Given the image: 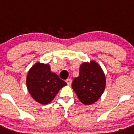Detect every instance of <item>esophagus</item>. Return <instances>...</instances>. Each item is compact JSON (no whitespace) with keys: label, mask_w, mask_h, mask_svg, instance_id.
Segmentation results:
<instances>
[{"label":"esophagus","mask_w":134,"mask_h":134,"mask_svg":"<svg viewBox=\"0 0 134 134\" xmlns=\"http://www.w3.org/2000/svg\"><path fill=\"white\" fill-rule=\"evenodd\" d=\"M66 83H67V85H69V86H70V85L71 84V79H67L66 80Z\"/></svg>","instance_id":"1"}]
</instances>
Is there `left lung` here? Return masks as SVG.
Here are the masks:
<instances>
[{
    "instance_id": "left-lung-1",
    "label": "left lung",
    "mask_w": 134,
    "mask_h": 134,
    "mask_svg": "<svg viewBox=\"0 0 134 134\" xmlns=\"http://www.w3.org/2000/svg\"><path fill=\"white\" fill-rule=\"evenodd\" d=\"M106 78L96 62L83 63L80 67L79 76L74 79L72 87L81 102L90 105L98 100L104 92Z\"/></svg>"
}]
</instances>
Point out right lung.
Segmentation results:
<instances>
[{
    "label": "right lung",
    "mask_w": 134,
    "mask_h": 134,
    "mask_svg": "<svg viewBox=\"0 0 134 134\" xmlns=\"http://www.w3.org/2000/svg\"><path fill=\"white\" fill-rule=\"evenodd\" d=\"M27 88L32 98L39 103H50L61 88L66 86L48 64L37 63L30 69L26 78Z\"/></svg>",
    "instance_id": "right-lung-1"
}]
</instances>
